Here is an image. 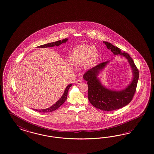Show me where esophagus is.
<instances>
[{
    "label": "esophagus",
    "instance_id": "obj_1",
    "mask_svg": "<svg viewBox=\"0 0 154 154\" xmlns=\"http://www.w3.org/2000/svg\"><path fill=\"white\" fill-rule=\"evenodd\" d=\"M76 84H78V85H81V84H82V81L81 80H77L76 81Z\"/></svg>",
    "mask_w": 154,
    "mask_h": 154
}]
</instances>
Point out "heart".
<instances>
[{
  "instance_id": "obj_1",
  "label": "heart",
  "mask_w": 154,
  "mask_h": 154,
  "mask_svg": "<svg viewBox=\"0 0 154 154\" xmlns=\"http://www.w3.org/2000/svg\"><path fill=\"white\" fill-rule=\"evenodd\" d=\"M99 52L95 47L82 45L76 47L70 56V63L73 65H79L85 63V66L89 68L98 60Z\"/></svg>"
}]
</instances>
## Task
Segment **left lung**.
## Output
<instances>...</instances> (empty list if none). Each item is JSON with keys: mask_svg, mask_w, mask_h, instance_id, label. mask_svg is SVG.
I'll return each instance as SVG.
<instances>
[{"mask_svg": "<svg viewBox=\"0 0 154 154\" xmlns=\"http://www.w3.org/2000/svg\"><path fill=\"white\" fill-rule=\"evenodd\" d=\"M108 49L114 55H119L125 57L131 65L133 79L129 85L125 89L113 90L108 89L102 85L98 75L102 71L110 61L103 62L88 70L84 75V79L88 85V99L90 103L98 109L105 111H112L125 107L131 102L135 94L139 79V72L134 61L125 52L113 46L111 43L103 42Z\"/></svg>", "mask_w": 154, "mask_h": 154, "instance_id": "obj_1", "label": "left lung"}]
</instances>
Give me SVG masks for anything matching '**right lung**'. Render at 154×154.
<instances>
[{
    "label": "right lung",
    "instance_id": "add662e5",
    "mask_svg": "<svg viewBox=\"0 0 154 154\" xmlns=\"http://www.w3.org/2000/svg\"><path fill=\"white\" fill-rule=\"evenodd\" d=\"M68 39L67 38H65L64 39H62L61 41H58L55 42H51V43H47L45 45H43L41 46L37 47L38 48H46V47H54L55 46H59V45H61L62 43H64L67 42ZM72 86V84H69L68 85L64 90V92L63 94L62 97L60 98V99L59 100H57L54 104H53L50 107L46 109H34V111H38V112H43V113H46V112H50L54 111L55 110L57 109L58 108L60 107L65 102V100H66V98H67V95H68V90L70 88V87ZM34 110V109H33Z\"/></svg>",
    "mask_w": 154,
    "mask_h": 154
}]
</instances>
